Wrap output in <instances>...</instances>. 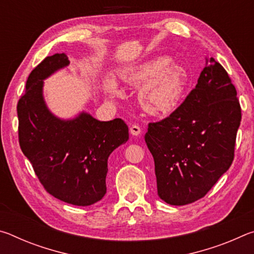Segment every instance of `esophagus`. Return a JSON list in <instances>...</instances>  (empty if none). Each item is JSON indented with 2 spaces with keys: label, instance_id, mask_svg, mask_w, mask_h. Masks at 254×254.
Returning a JSON list of instances; mask_svg holds the SVG:
<instances>
[{
  "label": "esophagus",
  "instance_id": "obj_1",
  "mask_svg": "<svg viewBox=\"0 0 254 254\" xmlns=\"http://www.w3.org/2000/svg\"><path fill=\"white\" fill-rule=\"evenodd\" d=\"M130 133L132 135H140L141 134V127L139 126H136V124H133V126L130 127Z\"/></svg>",
  "mask_w": 254,
  "mask_h": 254
}]
</instances>
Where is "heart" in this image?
Returning a JSON list of instances; mask_svg holds the SVG:
<instances>
[{
	"instance_id": "heart-1",
	"label": "heart",
	"mask_w": 254,
	"mask_h": 254,
	"mask_svg": "<svg viewBox=\"0 0 254 254\" xmlns=\"http://www.w3.org/2000/svg\"><path fill=\"white\" fill-rule=\"evenodd\" d=\"M124 83L139 87L140 105L151 115L173 112L183 96L187 83V71L180 64L167 56H159L137 64L122 75ZM105 91L117 95L113 81H106Z\"/></svg>"
}]
</instances>
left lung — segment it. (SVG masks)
I'll use <instances>...</instances> for the list:
<instances>
[{
    "label": "left lung",
    "mask_w": 254,
    "mask_h": 254,
    "mask_svg": "<svg viewBox=\"0 0 254 254\" xmlns=\"http://www.w3.org/2000/svg\"><path fill=\"white\" fill-rule=\"evenodd\" d=\"M241 107L226 70L206 59L196 87L168 118L149 123L158 195L170 205L204 197L234 159Z\"/></svg>",
    "instance_id": "8db88e82"
}]
</instances>
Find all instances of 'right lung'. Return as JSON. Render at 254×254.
I'll return each instance as SVG.
<instances>
[{
  "label": "right lung",
  "instance_id": "obj_1",
  "mask_svg": "<svg viewBox=\"0 0 254 254\" xmlns=\"http://www.w3.org/2000/svg\"><path fill=\"white\" fill-rule=\"evenodd\" d=\"M68 65L65 54H55L29 75L16 107L19 142L50 195L89 206L106 194L107 159L128 140V128L121 119L98 121L86 112L74 119L56 117L45 102L44 80Z\"/></svg>",
  "mask_w": 254,
  "mask_h": 254
}]
</instances>
